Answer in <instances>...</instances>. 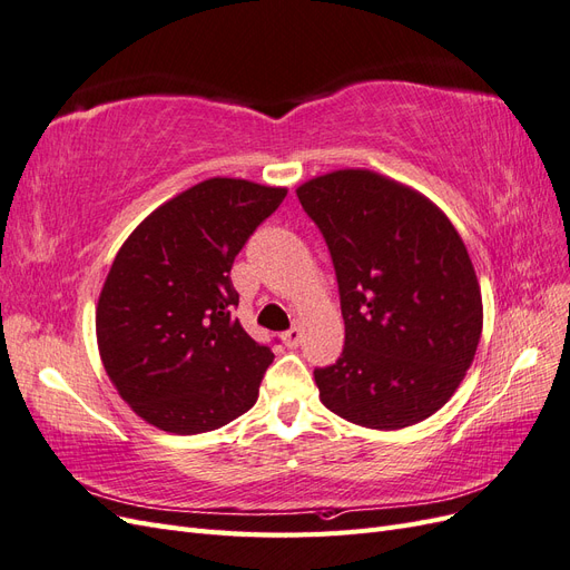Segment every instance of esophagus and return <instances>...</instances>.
I'll return each mask as SVG.
<instances>
[{"mask_svg":"<svg viewBox=\"0 0 570 570\" xmlns=\"http://www.w3.org/2000/svg\"><path fill=\"white\" fill-rule=\"evenodd\" d=\"M302 337H304V333H302V327H289L287 333H283V342H285V347H289V350H295V347H299V342H302Z\"/></svg>","mask_w":570,"mask_h":570,"instance_id":"34e87169","label":"esophagus"}]
</instances>
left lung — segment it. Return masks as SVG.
<instances>
[{
    "instance_id": "1",
    "label": "left lung",
    "mask_w": 570,
    "mask_h": 570,
    "mask_svg": "<svg viewBox=\"0 0 570 570\" xmlns=\"http://www.w3.org/2000/svg\"><path fill=\"white\" fill-rule=\"evenodd\" d=\"M331 249L344 350L314 377L350 423L400 430L442 409L471 368L482 297L452 220L425 195L366 168L297 187Z\"/></svg>"
}]
</instances>
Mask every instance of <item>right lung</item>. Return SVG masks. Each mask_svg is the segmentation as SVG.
<instances>
[{
  "label": "right lung",
  "instance_id": "obj_1",
  "mask_svg": "<svg viewBox=\"0 0 570 570\" xmlns=\"http://www.w3.org/2000/svg\"><path fill=\"white\" fill-rule=\"evenodd\" d=\"M285 187L209 178L154 209L118 249L97 302L109 381L149 425L209 433L249 411L273 361L230 316V268Z\"/></svg>",
  "mask_w": 570,
  "mask_h": 570
}]
</instances>
